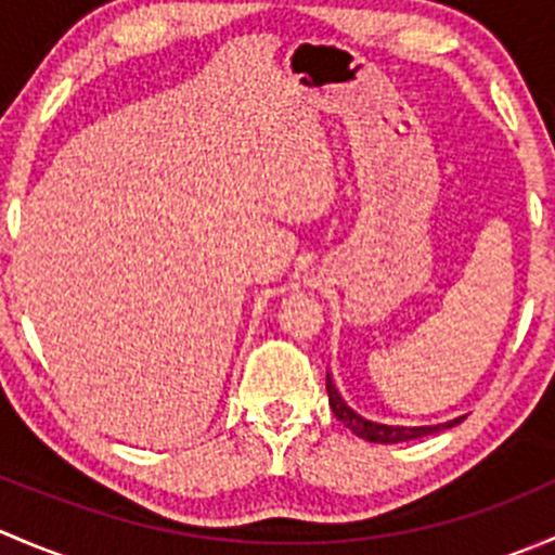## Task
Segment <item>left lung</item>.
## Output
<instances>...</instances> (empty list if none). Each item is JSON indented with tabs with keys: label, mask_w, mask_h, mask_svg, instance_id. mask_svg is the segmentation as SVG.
<instances>
[{
	"label": "left lung",
	"mask_w": 555,
	"mask_h": 555,
	"mask_svg": "<svg viewBox=\"0 0 555 555\" xmlns=\"http://www.w3.org/2000/svg\"><path fill=\"white\" fill-rule=\"evenodd\" d=\"M327 397H330V408H333L335 418H338V422H344L346 427L357 435V438L367 440V443H405V440L424 438V435L443 433V429L456 427V424H462L464 418H467V416H456V418H451V422L427 424V427H405V424L371 422V418H365L362 413H357L354 408H351L349 402L340 397L338 386L333 384L330 373H327Z\"/></svg>",
	"instance_id": "1"
}]
</instances>
